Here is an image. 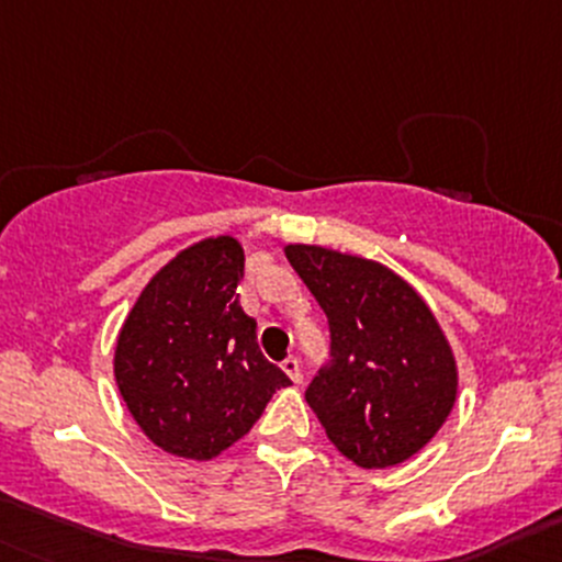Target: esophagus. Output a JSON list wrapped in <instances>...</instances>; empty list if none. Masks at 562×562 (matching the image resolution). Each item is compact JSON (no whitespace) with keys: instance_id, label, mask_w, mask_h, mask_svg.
<instances>
[{"instance_id":"1","label":"esophagus","mask_w":562,"mask_h":562,"mask_svg":"<svg viewBox=\"0 0 562 562\" xmlns=\"http://www.w3.org/2000/svg\"><path fill=\"white\" fill-rule=\"evenodd\" d=\"M282 370H285V375L291 378L293 383H302V364H299L296 356H288V359L282 361Z\"/></svg>"}]
</instances>
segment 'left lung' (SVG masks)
Segmentation results:
<instances>
[{"label":"left lung","instance_id":"1","mask_svg":"<svg viewBox=\"0 0 562 562\" xmlns=\"http://www.w3.org/2000/svg\"><path fill=\"white\" fill-rule=\"evenodd\" d=\"M288 260L328 317L331 350L307 386L328 440L359 468L422 451L457 400V361L432 310L375 260L288 245Z\"/></svg>","mask_w":562,"mask_h":562}]
</instances>
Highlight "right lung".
Returning <instances> with one entry per match:
<instances>
[{
  "label": "right lung",
  "mask_w": 562,
  "mask_h": 562,
  "mask_svg": "<svg viewBox=\"0 0 562 562\" xmlns=\"http://www.w3.org/2000/svg\"><path fill=\"white\" fill-rule=\"evenodd\" d=\"M245 249L203 239L162 266L116 339L119 394L146 438L184 459H212L252 429L291 378L258 348L236 288Z\"/></svg>",
  "instance_id": "add662e5"
}]
</instances>
